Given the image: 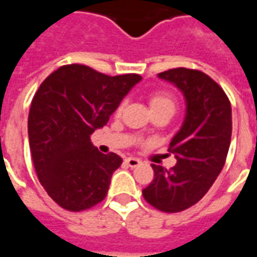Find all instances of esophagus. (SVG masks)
<instances>
[{"label": "esophagus", "instance_id": "1", "mask_svg": "<svg viewBox=\"0 0 257 257\" xmlns=\"http://www.w3.org/2000/svg\"><path fill=\"white\" fill-rule=\"evenodd\" d=\"M125 162H126V164H128L131 168L139 167L140 164H142V161H140V160H138V158H132V157H131V158H126V160H125Z\"/></svg>", "mask_w": 257, "mask_h": 257}]
</instances>
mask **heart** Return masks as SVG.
Here are the masks:
<instances>
[{"label":"heart","mask_w":257,"mask_h":257,"mask_svg":"<svg viewBox=\"0 0 257 257\" xmlns=\"http://www.w3.org/2000/svg\"><path fill=\"white\" fill-rule=\"evenodd\" d=\"M149 101H150V107L153 112L162 111V110L173 112L175 108H176V97L171 92H167V90H157V92H153L150 95ZM123 106H125V100H122L118 104L115 112L119 114L123 110Z\"/></svg>","instance_id":"1"}]
</instances>
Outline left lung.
<instances>
[{
    "mask_svg": "<svg viewBox=\"0 0 257 257\" xmlns=\"http://www.w3.org/2000/svg\"><path fill=\"white\" fill-rule=\"evenodd\" d=\"M183 92L187 111L169 151L178 164L171 169L151 164L154 179L143 198L156 209L178 213L209 191L226 162L231 142V104L226 92L208 74L178 67L158 74Z\"/></svg>",
    "mask_w": 257,
    "mask_h": 257,
    "instance_id": "left-lung-1",
    "label": "left lung"
}]
</instances>
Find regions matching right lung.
Segmentation results:
<instances>
[{
	"label": "right lung",
	"instance_id": "right-lung-1",
	"mask_svg": "<svg viewBox=\"0 0 257 257\" xmlns=\"http://www.w3.org/2000/svg\"><path fill=\"white\" fill-rule=\"evenodd\" d=\"M139 74L106 75L85 64H66L48 75L31 101L29 143L40 183L63 209L81 212L106 198L122 158L101 154L90 142Z\"/></svg>",
	"mask_w": 257,
	"mask_h": 257
}]
</instances>
